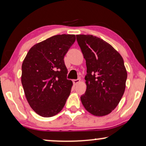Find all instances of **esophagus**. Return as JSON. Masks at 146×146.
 I'll list each match as a JSON object with an SVG mask.
<instances>
[{
  "instance_id": "1",
  "label": "esophagus",
  "mask_w": 146,
  "mask_h": 146,
  "mask_svg": "<svg viewBox=\"0 0 146 146\" xmlns=\"http://www.w3.org/2000/svg\"><path fill=\"white\" fill-rule=\"evenodd\" d=\"M73 84L74 85H77L78 84L80 83V79H76V80H73Z\"/></svg>"
}]
</instances>
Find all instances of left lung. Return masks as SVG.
I'll return each mask as SVG.
<instances>
[{
  "mask_svg": "<svg viewBox=\"0 0 146 146\" xmlns=\"http://www.w3.org/2000/svg\"><path fill=\"white\" fill-rule=\"evenodd\" d=\"M86 60V90L80 97L85 109L95 116L114 110L125 89L127 71L123 58L109 43L93 35H76Z\"/></svg>",
  "mask_w": 146,
  "mask_h": 146,
  "instance_id": "8db88e82",
  "label": "left lung"
}]
</instances>
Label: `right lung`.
I'll return each mask as SVG.
<instances>
[{"label": "right lung", "instance_id": "1", "mask_svg": "<svg viewBox=\"0 0 146 146\" xmlns=\"http://www.w3.org/2000/svg\"><path fill=\"white\" fill-rule=\"evenodd\" d=\"M76 40L74 35H55L36 44L22 64L21 82L30 106L48 117L64 106L72 86L67 80L64 58Z\"/></svg>", "mask_w": 146, "mask_h": 146}]
</instances>
